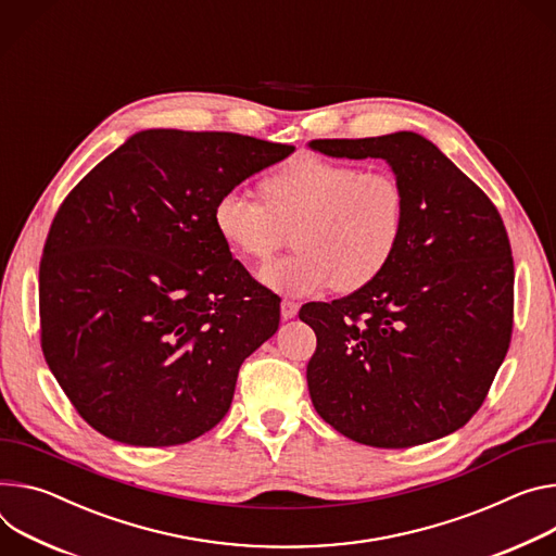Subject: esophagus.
<instances>
[{
    "label": "esophagus",
    "instance_id": "obj_1",
    "mask_svg": "<svg viewBox=\"0 0 556 556\" xmlns=\"http://www.w3.org/2000/svg\"><path fill=\"white\" fill-rule=\"evenodd\" d=\"M296 313H299L296 301H290V299L281 301V317L283 319H292V317H296Z\"/></svg>",
    "mask_w": 556,
    "mask_h": 556
}]
</instances>
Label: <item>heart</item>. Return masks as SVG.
<instances>
[{
  "mask_svg": "<svg viewBox=\"0 0 556 556\" xmlns=\"http://www.w3.org/2000/svg\"><path fill=\"white\" fill-rule=\"evenodd\" d=\"M266 204L224 192L213 222L232 255L266 262L288 241L292 255L264 266L260 279L283 294H311L334 281L357 290L383 273L408 219V197L390 170L301 153L264 181Z\"/></svg>",
  "mask_w": 556,
  "mask_h": 556,
  "instance_id": "1",
  "label": "heart"
}]
</instances>
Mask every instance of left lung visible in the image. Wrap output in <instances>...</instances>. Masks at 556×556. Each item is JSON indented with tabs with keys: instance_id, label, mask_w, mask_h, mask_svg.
<instances>
[{
	"instance_id": "1",
	"label": "left lung",
	"mask_w": 556,
	"mask_h": 556,
	"mask_svg": "<svg viewBox=\"0 0 556 556\" xmlns=\"http://www.w3.org/2000/svg\"><path fill=\"white\" fill-rule=\"evenodd\" d=\"M330 157L386 160L408 197L379 277L299 319L317 334L315 410L343 437L413 447L466 426L506 359L515 324L510 239L490 197L417 132L315 139Z\"/></svg>"
}]
</instances>
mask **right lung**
Returning a JSON list of instances; mask_svg holds the SVG:
<instances>
[{
    "label": "right lung",
    "mask_w": 556,
    "mask_h": 556,
    "mask_svg": "<svg viewBox=\"0 0 556 556\" xmlns=\"http://www.w3.org/2000/svg\"><path fill=\"white\" fill-rule=\"evenodd\" d=\"M292 153L237 132L143 130L66 194L39 262V343L99 434L164 447L224 419L281 299L232 260L213 211Z\"/></svg>",
    "instance_id": "add662e5"
}]
</instances>
